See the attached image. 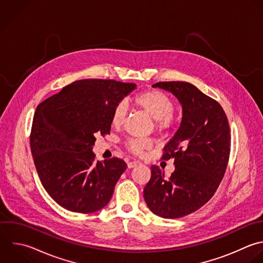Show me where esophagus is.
I'll return each mask as SVG.
<instances>
[{
  "label": "esophagus",
  "instance_id": "1",
  "mask_svg": "<svg viewBox=\"0 0 263 263\" xmlns=\"http://www.w3.org/2000/svg\"><path fill=\"white\" fill-rule=\"evenodd\" d=\"M138 165H140V162H138V161L129 162V163H128V168H129V169H131V168H134V167L138 166Z\"/></svg>",
  "mask_w": 263,
  "mask_h": 263
}]
</instances>
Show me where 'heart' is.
Wrapping results in <instances>:
<instances>
[{
    "label": "heart",
    "instance_id": "heart-1",
    "mask_svg": "<svg viewBox=\"0 0 263 263\" xmlns=\"http://www.w3.org/2000/svg\"><path fill=\"white\" fill-rule=\"evenodd\" d=\"M133 103L136 107L142 109L156 121L158 130L165 131L169 129L173 123L174 104L172 99L160 90H148L137 94L133 98ZM127 116V109L124 103H119L111 116V125L120 127L124 124ZM127 148L135 154L141 155L145 149L152 146V142L146 139L130 138L126 141Z\"/></svg>",
    "mask_w": 263,
    "mask_h": 263
}]
</instances>
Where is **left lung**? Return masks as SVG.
<instances>
[{
	"label": "left lung",
	"mask_w": 263,
	"mask_h": 263,
	"mask_svg": "<svg viewBox=\"0 0 263 263\" xmlns=\"http://www.w3.org/2000/svg\"><path fill=\"white\" fill-rule=\"evenodd\" d=\"M153 87L178 99L182 118L163 155L164 160L174 158L175 170L166 177L158 166H152L143 197L156 215L179 218L204 206L218 189L230 158V125L221 105L193 84L159 82Z\"/></svg>",
	"instance_id": "1"
}]
</instances>
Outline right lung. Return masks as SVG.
<instances>
[{
    "label": "right lung",
    "instance_id": "right-lung-1",
    "mask_svg": "<svg viewBox=\"0 0 263 263\" xmlns=\"http://www.w3.org/2000/svg\"><path fill=\"white\" fill-rule=\"evenodd\" d=\"M115 80L76 81L41 102L30 133V149L49 196L71 212L93 213L105 207L126 163L96 161L95 134H109L115 107L133 90Z\"/></svg>",
    "mask_w": 263,
    "mask_h": 263
}]
</instances>
